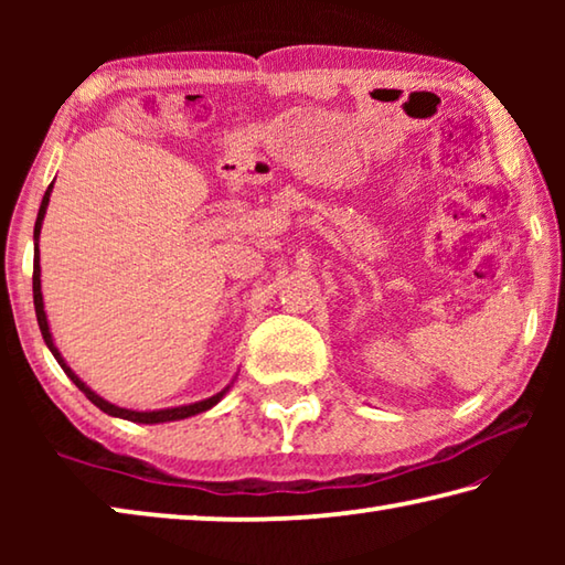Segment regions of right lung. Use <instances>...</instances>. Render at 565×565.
<instances>
[{"mask_svg": "<svg viewBox=\"0 0 565 565\" xmlns=\"http://www.w3.org/2000/svg\"><path fill=\"white\" fill-rule=\"evenodd\" d=\"M54 189V181L50 184V189L44 191V199H42V206H40V214H36V224H34V274H32V291H34V311H36V321H40V331H42V339L46 343V349L52 351V356L56 359V363L64 369V374L74 381V386L82 391L84 396H87L94 406L102 408L104 414H109L114 418H127L134 420V424H167V420H181V418H189V416H196L202 414V411H209L212 406H216L218 401L226 396V391L232 388L228 384L226 388L218 391V394L209 396L204 401H196V404H189V406H174V408H159V411H131V408H121L117 404H111V401L102 398L97 391H92L84 381L74 374V371L66 366L64 356L60 353V349L54 347V339H52V331H50V321H46V311H44V299H42V266H40V234H42V222H44V214H46V206H50V194Z\"/></svg>", "mask_w": 565, "mask_h": 565, "instance_id": "add662e5", "label": "right lung"}]
</instances>
